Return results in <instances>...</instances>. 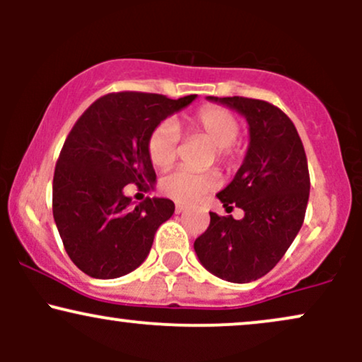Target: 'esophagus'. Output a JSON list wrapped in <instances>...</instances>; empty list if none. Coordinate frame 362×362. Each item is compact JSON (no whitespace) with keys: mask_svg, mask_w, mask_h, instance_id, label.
<instances>
[{"mask_svg":"<svg viewBox=\"0 0 362 362\" xmlns=\"http://www.w3.org/2000/svg\"><path fill=\"white\" fill-rule=\"evenodd\" d=\"M184 211H185V206L184 204H178V202H177V204H175V213L180 214V213H184Z\"/></svg>","mask_w":362,"mask_h":362,"instance_id":"esophagus-1","label":"esophagus"}]
</instances>
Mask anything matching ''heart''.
Wrapping results in <instances>:
<instances>
[{"label":"heart","mask_w":362,"mask_h":362,"mask_svg":"<svg viewBox=\"0 0 362 362\" xmlns=\"http://www.w3.org/2000/svg\"><path fill=\"white\" fill-rule=\"evenodd\" d=\"M187 127L192 134L201 136L213 146L216 163L231 167L236 161L235 139L240 134V122L231 112L221 107H204L189 119ZM177 129L172 122H161L148 138V156L156 168H167L177 158ZM218 184L213 172L190 173L175 170L161 178V192L182 204H190L211 192Z\"/></svg>","instance_id":"heart-1"}]
</instances>
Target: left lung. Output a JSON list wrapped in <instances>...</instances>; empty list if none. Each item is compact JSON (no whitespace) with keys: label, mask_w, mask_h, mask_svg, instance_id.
<instances>
[{"label":"left lung","mask_w":362,"mask_h":362,"mask_svg":"<svg viewBox=\"0 0 362 362\" xmlns=\"http://www.w3.org/2000/svg\"><path fill=\"white\" fill-rule=\"evenodd\" d=\"M247 119L242 167L218 199L243 209L242 219L211 214L194 242L202 265L219 279L245 284L276 267L296 238L310 195L308 161L296 127L272 103L245 97H207Z\"/></svg>","instance_id":"1"}]
</instances>
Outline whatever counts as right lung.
<instances>
[{
	"label": "right lung",
	"instance_id": "obj_1",
	"mask_svg": "<svg viewBox=\"0 0 362 362\" xmlns=\"http://www.w3.org/2000/svg\"><path fill=\"white\" fill-rule=\"evenodd\" d=\"M195 97L109 93L91 103L66 138L54 172L52 214L69 259L90 277L115 279L138 269L156 230L172 218L170 199L146 197L132 206L124 189H155L149 134Z\"/></svg>",
	"mask_w": 362,
	"mask_h": 362
}]
</instances>
